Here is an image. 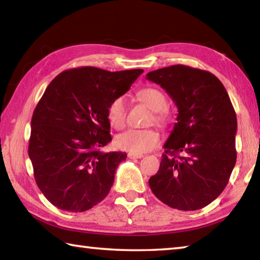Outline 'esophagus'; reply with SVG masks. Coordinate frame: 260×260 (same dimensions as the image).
Instances as JSON below:
<instances>
[{
    "instance_id": "esophagus-1",
    "label": "esophagus",
    "mask_w": 260,
    "mask_h": 260,
    "mask_svg": "<svg viewBox=\"0 0 260 260\" xmlns=\"http://www.w3.org/2000/svg\"><path fill=\"white\" fill-rule=\"evenodd\" d=\"M142 157H143L142 153L128 152V158H131V159H140V158H142Z\"/></svg>"
}]
</instances>
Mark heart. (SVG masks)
Returning a JSON list of instances; mask_svg holds the SVG:
<instances>
[{"mask_svg":"<svg viewBox=\"0 0 260 260\" xmlns=\"http://www.w3.org/2000/svg\"><path fill=\"white\" fill-rule=\"evenodd\" d=\"M139 100L146 104L153 112L151 121H155L158 126L167 124V117L162 112L166 108L167 101L165 95L159 89L153 87H147L138 93ZM107 118L109 124L113 128L121 129L126 125V104L124 96H116L110 101L107 108ZM116 146L121 150L133 153L148 152L158 147L160 142L159 134L153 129H127L124 133L117 135Z\"/></svg>","mask_w":260,"mask_h":260,"instance_id":"1","label":"heart"}]
</instances>
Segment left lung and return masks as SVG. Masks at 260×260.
I'll return each instance as SVG.
<instances>
[{"instance_id": "1", "label": "left lung", "mask_w": 260, "mask_h": 260, "mask_svg": "<svg viewBox=\"0 0 260 260\" xmlns=\"http://www.w3.org/2000/svg\"><path fill=\"white\" fill-rule=\"evenodd\" d=\"M178 107L158 172L149 186L173 209L195 211L222 192L236 162V113L221 81L209 71L178 64L149 72Z\"/></svg>"}]
</instances>
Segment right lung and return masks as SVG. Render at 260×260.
Instances as JSON below:
<instances>
[{
	"label": "right lung",
	"instance_id": "right-lung-1",
	"mask_svg": "<svg viewBox=\"0 0 260 260\" xmlns=\"http://www.w3.org/2000/svg\"><path fill=\"white\" fill-rule=\"evenodd\" d=\"M143 70H67L52 80L34 109L28 156L39 189L52 205L83 212L111 189L125 152H102L111 141L107 108Z\"/></svg>",
	"mask_w": 260,
	"mask_h": 260
}]
</instances>
